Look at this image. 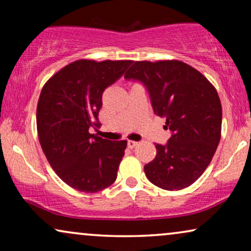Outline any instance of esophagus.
<instances>
[{
	"mask_svg": "<svg viewBox=\"0 0 251 251\" xmlns=\"http://www.w3.org/2000/svg\"><path fill=\"white\" fill-rule=\"evenodd\" d=\"M138 145V143L133 142V140H128V147L129 149H135V147Z\"/></svg>",
	"mask_w": 251,
	"mask_h": 251,
	"instance_id": "esophagus-1",
	"label": "esophagus"
}]
</instances>
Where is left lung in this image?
I'll return each instance as SVG.
<instances>
[{
    "instance_id": "8db88e82",
    "label": "left lung",
    "mask_w": 251,
    "mask_h": 251,
    "mask_svg": "<svg viewBox=\"0 0 251 251\" xmlns=\"http://www.w3.org/2000/svg\"><path fill=\"white\" fill-rule=\"evenodd\" d=\"M126 80L146 88L153 111L167 119V144H156V156L144 167L155 186L177 191L203 174L221 140L222 104L217 91L200 72L178 60L136 61Z\"/></svg>"
}]
</instances>
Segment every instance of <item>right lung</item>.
I'll list each match as a JSON object with an SVG mask.
<instances>
[{"label": "right lung", "mask_w": 251, "mask_h": 251, "mask_svg": "<svg viewBox=\"0 0 251 251\" xmlns=\"http://www.w3.org/2000/svg\"><path fill=\"white\" fill-rule=\"evenodd\" d=\"M132 61H74L53 75L41 91L36 111L39 140L64 183L84 193L111 186L118 177L126 140L112 142L89 132L100 128L102 92Z\"/></svg>", "instance_id": "1"}]
</instances>
